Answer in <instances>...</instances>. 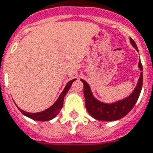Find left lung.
Segmentation results:
<instances>
[{"label":"left lung","mask_w":153,"mask_h":153,"mask_svg":"<svg viewBox=\"0 0 153 153\" xmlns=\"http://www.w3.org/2000/svg\"><path fill=\"white\" fill-rule=\"evenodd\" d=\"M130 43L132 47L138 51L135 42L131 38H130ZM138 68L142 71V65L141 61H138ZM84 85V96L85 100V107L90 116L98 120L102 121H114L117 120L120 118L126 116L130 112L134 104L138 100L139 95L141 93L142 88V82H143V74L140 73V77L138 79V83L135 88L130 95L124 99L117 100L111 103L101 102L95 98L92 94L89 85L83 79H81Z\"/></svg>","instance_id":"1"}]
</instances>
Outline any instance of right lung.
<instances>
[{
    "label": "right lung",
    "instance_id": "obj_1",
    "mask_svg": "<svg viewBox=\"0 0 153 153\" xmlns=\"http://www.w3.org/2000/svg\"><path fill=\"white\" fill-rule=\"evenodd\" d=\"M75 80H76V79H72V80H71L70 82L67 83L66 86L65 87L64 90L60 94V96H59L58 99L56 100V102L52 106H50L47 110H43V111H41V112L38 113H29L20 109L17 105L16 106H17L18 109L21 111V113L23 115H25V116L31 118L33 120H39V121H48V120H52V119H53L59 114L60 110L62 108L63 104H64V98H65V95L67 94V92H68V90L70 89L73 82Z\"/></svg>",
    "mask_w": 153,
    "mask_h": 153
}]
</instances>
